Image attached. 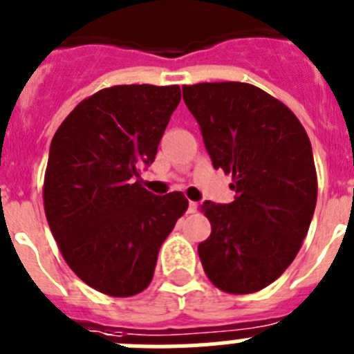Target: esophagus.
<instances>
[{
    "label": "esophagus",
    "instance_id": "esophagus-1",
    "mask_svg": "<svg viewBox=\"0 0 354 354\" xmlns=\"http://www.w3.org/2000/svg\"><path fill=\"white\" fill-rule=\"evenodd\" d=\"M197 207H199V204L194 203V201H190V203H188V213H196Z\"/></svg>",
    "mask_w": 354,
    "mask_h": 354
}]
</instances>
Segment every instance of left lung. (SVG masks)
I'll use <instances>...</instances> for the list:
<instances>
[{
    "mask_svg": "<svg viewBox=\"0 0 354 354\" xmlns=\"http://www.w3.org/2000/svg\"><path fill=\"white\" fill-rule=\"evenodd\" d=\"M214 169L232 174L230 204L206 201L211 236L199 244L216 288L255 293L281 276L299 253L318 197L306 129L288 106L241 82L183 85Z\"/></svg>",
    "mask_w": 354,
    "mask_h": 354,
    "instance_id": "8db88e82",
    "label": "left lung"
}]
</instances>
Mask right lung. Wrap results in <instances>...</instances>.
<instances>
[{
  "instance_id": "obj_1",
  "label": "right lung",
  "mask_w": 354,
  "mask_h": 354,
  "mask_svg": "<svg viewBox=\"0 0 354 354\" xmlns=\"http://www.w3.org/2000/svg\"><path fill=\"white\" fill-rule=\"evenodd\" d=\"M178 85H115L84 99L50 143L43 206L71 270L97 292L132 297L150 285L158 250L188 207L181 192L141 185L173 111Z\"/></svg>"
}]
</instances>
